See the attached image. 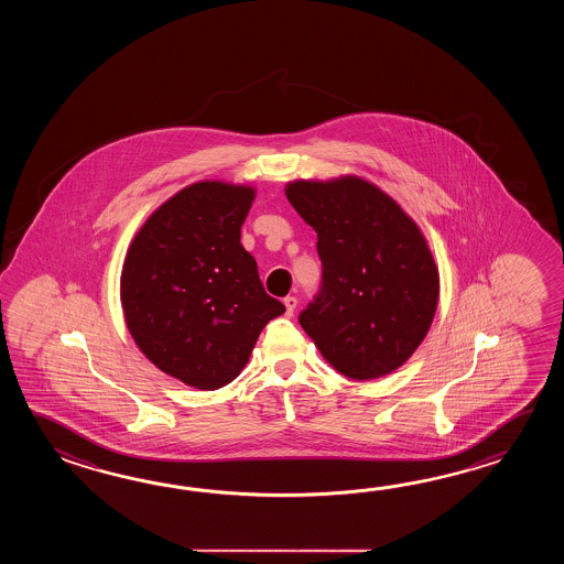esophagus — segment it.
<instances>
[{"label": "esophagus", "instance_id": "obj_1", "mask_svg": "<svg viewBox=\"0 0 564 564\" xmlns=\"http://www.w3.org/2000/svg\"><path fill=\"white\" fill-rule=\"evenodd\" d=\"M284 306H286L288 316H292L294 311H296V306H299V300L294 299V296H286L284 299Z\"/></svg>", "mask_w": 564, "mask_h": 564}]
</instances>
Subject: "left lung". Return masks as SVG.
Returning a JSON list of instances; mask_svg holds the SVG:
<instances>
[{
  "instance_id": "1",
  "label": "left lung",
  "mask_w": 564,
  "mask_h": 564,
  "mask_svg": "<svg viewBox=\"0 0 564 564\" xmlns=\"http://www.w3.org/2000/svg\"><path fill=\"white\" fill-rule=\"evenodd\" d=\"M288 202L311 226L323 290L300 314L324 360L367 381L399 369L430 333L440 270L420 226L359 175L296 180Z\"/></svg>"
}]
</instances>
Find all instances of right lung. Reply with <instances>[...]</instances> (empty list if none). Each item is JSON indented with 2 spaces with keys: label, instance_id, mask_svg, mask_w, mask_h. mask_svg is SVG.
<instances>
[{
  "label": "right lung",
  "instance_id": "obj_1",
  "mask_svg": "<svg viewBox=\"0 0 564 564\" xmlns=\"http://www.w3.org/2000/svg\"><path fill=\"white\" fill-rule=\"evenodd\" d=\"M256 187L205 180L159 205L134 234L120 306L159 371L202 391L231 383L284 304L265 294L240 241Z\"/></svg>",
  "mask_w": 564,
  "mask_h": 564
}]
</instances>
